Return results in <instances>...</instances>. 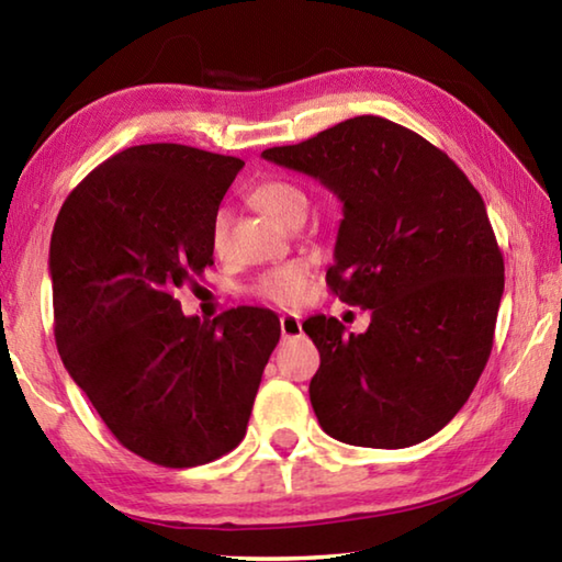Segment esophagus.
<instances>
[{
	"mask_svg": "<svg viewBox=\"0 0 562 562\" xmlns=\"http://www.w3.org/2000/svg\"><path fill=\"white\" fill-rule=\"evenodd\" d=\"M280 331H282V339H292V337H300L302 335V319L300 315H288L280 317Z\"/></svg>",
	"mask_w": 562,
	"mask_h": 562,
	"instance_id": "1",
	"label": "esophagus"
}]
</instances>
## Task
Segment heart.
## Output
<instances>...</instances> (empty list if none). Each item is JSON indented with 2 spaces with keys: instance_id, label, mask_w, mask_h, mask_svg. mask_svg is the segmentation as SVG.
I'll return each instance as SVG.
<instances>
[{
  "instance_id": "b5f03b06",
  "label": "heart",
  "mask_w": 562,
  "mask_h": 562,
  "mask_svg": "<svg viewBox=\"0 0 562 562\" xmlns=\"http://www.w3.org/2000/svg\"><path fill=\"white\" fill-rule=\"evenodd\" d=\"M250 203L282 225H290L292 221H297V217L307 215V205H310L302 188L280 178L262 180L260 186H255L250 193ZM225 227H227L225 213H217L211 225L213 250H221L223 247ZM310 288H312V272L307 265L290 262V265H280V268L262 272L260 278L252 282L250 290L255 297H260L270 304H278V307H294V304L307 300Z\"/></svg>"
}]
</instances>
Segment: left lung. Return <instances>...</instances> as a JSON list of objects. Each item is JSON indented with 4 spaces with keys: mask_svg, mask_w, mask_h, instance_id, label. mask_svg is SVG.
I'll list each match as a JSON object with an SVG mask.
<instances>
[{
    "mask_svg": "<svg viewBox=\"0 0 562 562\" xmlns=\"http://www.w3.org/2000/svg\"><path fill=\"white\" fill-rule=\"evenodd\" d=\"M262 158L339 198L327 284L372 310L364 335L325 315L302 325L319 349L310 382L319 426L367 449L426 441L469 402L493 347L503 255L481 193L441 148L382 116Z\"/></svg>",
    "mask_w": 562,
    "mask_h": 562,
    "instance_id": "1",
    "label": "left lung"
}]
</instances>
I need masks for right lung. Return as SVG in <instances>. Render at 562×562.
Masks as SVG:
<instances>
[{"mask_svg":"<svg viewBox=\"0 0 562 562\" xmlns=\"http://www.w3.org/2000/svg\"><path fill=\"white\" fill-rule=\"evenodd\" d=\"M245 164L180 144L131 146L54 223V337L66 372L140 459L190 469L243 441L280 341L270 310L186 317L176 288L213 265L211 225Z\"/></svg>","mask_w":562,"mask_h":562,"instance_id":"add662e5","label":"right lung"}]
</instances>
